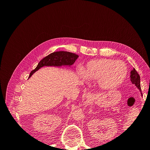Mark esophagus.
<instances>
[{
    "label": "esophagus",
    "mask_w": 150,
    "mask_h": 150,
    "mask_svg": "<svg viewBox=\"0 0 150 150\" xmlns=\"http://www.w3.org/2000/svg\"><path fill=\"white\" fill-rule=\"evenodd\" d=\"M86 98L87 99H91L92 97H93V94L90 93H88L87 94H86Z\"/></svg>",
    "instance_id": "obj_1"
}]
</instances>
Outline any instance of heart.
Segmentation results:
<instances>
[{
    "mask_svg": "<svg viewBox=\"0 0 150 150\" xmlns=\"http://www.w3.org/2000/svg\"><path fill=\"white\" fill-rule=\"evenodd\" d=\"M128 69L120 60L101 58L88 61L82 70L84 78L89 81H98L104 89H110L120 86L126 78Z\"/></svg>",
    "mask_w": 150,
    "mask_h": 150,
    "instance_id": "1",
    "label": "heart"
}]
</instances>
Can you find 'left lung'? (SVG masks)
<instances>
[{
	"mask_svg": "<svg viewBox=\"0 0 150 150\" xmlns=\"http://www.w3.org/2000/svg\"><path fill=\"white\" fill-rule=\"evenodd\" d=\"M130 78L131 83L137 86V88L139 90L141 94L142 95V89H141L140 86V76L134 68H133V69L131 70L130 72Z\"/></svg>",
	"mask_w": 150,
	"mask_h": 150,
	"instance_id": "8db88e82",
	"label": "left lung"
}]
</instances>
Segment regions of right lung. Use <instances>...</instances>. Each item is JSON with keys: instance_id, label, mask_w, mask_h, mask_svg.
Returning a JSON list of instances; mask_svg holds the SVG:
<instances>
[{"instance_id": "add662e5", "label": "right lung", "mask_w": 150, "mask_h": 150, "mask_svg": "<svg viewBox=\"0 0 150 150\" xmlns=\"http://www.w3.org/2000/svg\"><path fill=\"white\" fill-rule=\"evenodd\" d=\"M78 57L79 56L76 54L66 51H56L52 52L43 58L39 62L35 69L31 71L29 78L36 71L43 67H70L74 64Z\"/></svg>"}]
</instances>
